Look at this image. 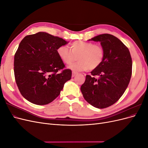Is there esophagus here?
I'll return each mask as SVG.
<instances>
[{
    "mask_svg": "<svg viewBox=\"0 0 148 148\" xmlns=\"http://www.w3.org/2000/svg\"><path fill=\"white\" fill-rule=\"evenodd\" d=\"M78 73V72H76V71H72V77H74L75 76L77 75Z\"/></svg>",
    "mask_w": 148,
    "mask_h": 148,
    "instance_id": "1",
    "label": "esophagus"
}]
</instances>
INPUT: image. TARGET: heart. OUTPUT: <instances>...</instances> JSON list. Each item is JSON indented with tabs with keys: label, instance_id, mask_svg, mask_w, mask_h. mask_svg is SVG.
<instances>
[{
	"label": "heart",
	"instance_id": "1",
	"mask_svg": "<svg viewBox=\"0 0 148 148\" xmlns=\"http://www.w3.org/2000/svg\"><path fill=\"white\" fill-rule=\"evenodd\" d=\"M57 53L66 65L71 64L77 57L78 61L70 66L74 71L95 70L101 65L104 58V50L101 46L83 41L71 42L70 50L66 46H60L57 48Z\"/></svg>",
	"mask_w": 148,
	"mask_h": 148
}]
</instances>
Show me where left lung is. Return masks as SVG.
<instances>
[{"mask_svg": "<svg viewBox=\"0 0 148 148\" xmlns=\"http://www.w3.org/2000/svg\"><path fill=\"white\" fill-rule=\"evenodd\" d=\"M89 40L101 42L104 58L91 75L86 76L81 91L91 105L104 109L115 104L127 88L132 73V57L128 47L112 34H102Z\"/></svg>", "mask_w": 148, "mask_h": 148, "instance_id": "8db88e82", "label": "left lung"}]
</instances>
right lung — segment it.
<instances>
[{"instance_id":"add662e5","label":"right lung","mask_w":148,"mask_h":148,"mask_svg":"<svg viewBox=\"0 0 148 148\" xmlns=\"http://www.w3.org/2000/svg\"><path fill=\"white\" fill-rule=\"evenodd\" d=\"M66 41L44 32L25 36L14 57L15 82L21 95L36 105H46L59 96L71 77L57 49Z\"/></svg>"}]
</instances>
